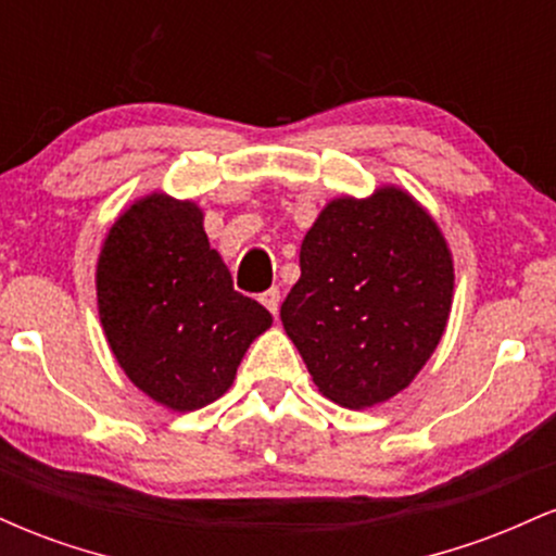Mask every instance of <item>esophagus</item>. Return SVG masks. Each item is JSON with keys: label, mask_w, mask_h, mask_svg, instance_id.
Instances as JSON below:
<instances>
[{"label": "esophagus", "mask_w": 556, "mask_h": 556, "mask_svg": "<svg viewBox=\"0 0 556 556\" xmlns=\"http://www.w3.org/2000/svg\"><path fill=\"white\" fill-rule=\"evenodd\" d=\"M261 303H264L266 308H269L271 316H277V311H279V290H277V287H271V290L261 292Z\"/></svg>", "instance_id": "esophagus-1"}]
</instances>
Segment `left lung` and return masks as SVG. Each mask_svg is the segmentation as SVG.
<instances>
[{
	"instance_id": "8db88e82",
	"label": "left lung",
	"mask_w": 556,
	"mask_h": 556,
	"mask_svg": "<svg viewBox=\"0 0 556 556\" xmlns=\"http://www.w3.org/2000/svg\"><path fill=\"white\" fill-rule=\"evenodd\" d=\"M452 256L437 222L397 188L337 198L300 245L285 331L316 387L344 407L405 389L442 340Z\"/></svg>"
}]
</instances>
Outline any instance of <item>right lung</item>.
<instances>
[{
    "mask_svg": "<svg viewBox=\"0 0 556 556\" xmlns=\"http://www.w3.org/2000/svg\"><path fill=\"white\" fill-rule=\"evenodd\" d=\"M99 316L123 371L172 410H198L232 387L271 314L232 287L195 203L140 198L114 222L96 269Z\"/></svg>",
    "mask_w": 556,
    "mask_h": 556,
    "instance_id": "add662e5",
    "label": "right lung"
}]
</instances>
